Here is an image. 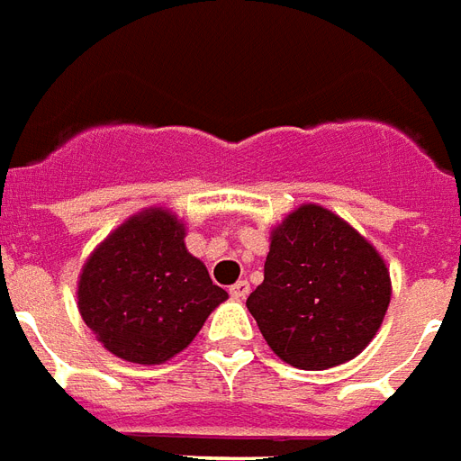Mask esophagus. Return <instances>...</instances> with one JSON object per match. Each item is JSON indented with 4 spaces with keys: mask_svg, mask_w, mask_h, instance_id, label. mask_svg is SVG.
I'll return each mask as SVG.
<instances>
[{
    "mask_svg": "<svg viewBox=\"0 0 461 461\" xmlns=\"http://www.w3.org/2000/svg\"><path fill=\"white\" fill-rule=\"evenodd\" d=\"M249 291H251V285H249V281H237L230 288V295H231V298H237V300H244L249 295Z\"/></svg>",
    "mask_w": 461,
    "mask_h": 461,
    "instance_id": "esophagus-1",
    "label": "esophagus"
}]
</instances>
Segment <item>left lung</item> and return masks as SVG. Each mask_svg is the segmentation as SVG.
Instances as JSON below:
<instances>
[{"mask_svg": "<svg viewBox=\"0 0 461 461\" xmlns=\"http://www.w3.org/2000/svg\"><path fill=\"white\" fill-rule=\"evenodd\" d=\"M388 303L381 254L342 217L310 203L271 231L264 283L247 308L285 364L322 371L366 349Z\"/></svg>", "mask_w": 461, "mask_h": 461, "instance_id": "1", "label": "left lung"}]
</instances>
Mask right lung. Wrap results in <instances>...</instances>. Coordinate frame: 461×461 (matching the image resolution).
Returning a JSON list of instances; mask_svg holds the SVG:
<instances>
[{"label":"right lung","instance_id":"add662e5","mask_svg":"<svg viewBox=\"0 0 461 461\" xmlns=\"http://www.w3.org/2000/svg\"><path fill=\"white\" fill-rule=\"evenodd\" d=\"M227 300L185 249L183 221L149 207L95 249L77 281V308L104 349L134 364H163L195 339Z\"/></svg>","mask_w":461,"mask_h":461}]
</instances>
